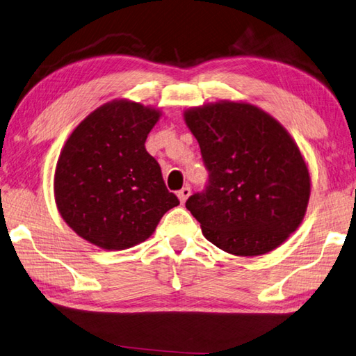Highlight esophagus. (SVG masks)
I'll return each mask as SVG.
<instances>
[{"label": "esophagus", "mask_w": 356, "mask_h": 356, "mask_svg": "<svg viewBox=\"0 0 356 356\" xmlns=\"http://www.w3.org/2000/svg\"><path fill=\"white\" fill-rule=\"evenodd\" d=\"M190 194H191V188L190 186H184L182 190H180L179 193H177V197H179V200H180V204H185L186 202V199L190 197Z\"/></svg>", "instance_id": "obj_1"}]
</instances>
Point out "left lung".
Returning <instances> with one entry per match:
<instances>
[{"label":"left lung","instance_id":"obj_1","mask_svg":"<svg viewBox=\"0 0 356 356\" xmlns=\"http://www.w3.org/2000/svg\"><path fill=\"white\" fill-rule=\"evenodd\" d=\"M197 138L208 184L186 208L216 247L236 256L266 254L304 219L310 174L280 122L242 102L185 111Z\"/></svg>","mask_w":356,"mask_h":356}]
</instances>
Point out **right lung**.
Listing matches in <instances>:
<instances>
[{
    "mask_svg": "<svg viewBox=\"0 0 356 356\" xmlns=\"http://www.w3.org/2000/svg\"><path fill=\"white\" fill-rule=\"evenodd\" d=\"M159 109L114 100L90 113L61 149L54 179L57 208L80 238L104 250L146 241L179 205L145 148Z\"/></svg>",
    "mask_w": 356,
    "mask_h": 356,
    "instance_id": "right-lung-1",
    "label": "right lung"
}]
</instances>
